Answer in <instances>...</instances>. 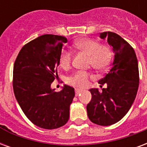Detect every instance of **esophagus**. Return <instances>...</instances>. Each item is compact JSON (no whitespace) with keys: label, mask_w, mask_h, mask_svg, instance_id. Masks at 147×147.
Instances as JSON below:
<instances>
[{"label":"esophagus","mask_w":147,"mask_h":147,"mask_svg":"<svg viewBox=\"0 0 147 147\" xmlns=\"http://www.w3.org/2000/svg\"><path fill=\"white\" fill-rule=\"evenodd\" d=\"M82 92V90H79V89H76V96H79V95H80Z\"/></svg>","instance_id":"1"}]
</instances>
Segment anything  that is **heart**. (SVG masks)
<instances>
[{
	"label": "heart",
	"instance_id": "b5f03b06",
	"mask_svg": "<svg viewBox=\"0 0 147 147\" xmlns=\"http://www.w3.org/2000/svg\"><path fill=\"white\" fill-rule=\"evenodd\" d=\"M75 47L82 53L88 57V63L96 69H106L109 65L113 56L112 49L108 45H100L98 41L89 38H82L76 41ZM72 55L69 51H63L59 57L61 68L68 69L71 64ZM92 76L87 71H78L68 79V82L78 88H85L88 85V79Z\"/></svg>",
	"mask_w": 147,
	"mask_h": 147
}]
</instances>
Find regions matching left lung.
I'll list each match as a JSON object with an SVG mask.
<instances>
[{
    "label": "left lung",
    "mask_w": 147,
    "mask_h": 147,
    "mask_svg": "<svg viewBox=\"0 0 147 147\" xmlns=\"http://www.w3.org/2000/svg\"><path fill=\"white\" fill-rule=\"evenodd\" d=\"M113 48V62L110 70L98 81L100 87L91 88L92 99L86 106L88 119L99 126L115 124L126 116L136 98L139 87L138 61L134 49L119 34L111 31L100 33Z\"/></svg>",
    "instance_id": "8db88e82"
}]
</instances>
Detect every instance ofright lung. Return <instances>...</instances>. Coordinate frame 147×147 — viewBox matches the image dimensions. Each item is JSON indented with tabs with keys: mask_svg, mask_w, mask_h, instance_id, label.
Wrapping results in <instances>:
<instances>
[{
	"mask_svg": "<svg viewBox=\"0 0 147 147\" xmlns=\"http://www.w3.org/2000/svg\"><path fill=\"white\" fill-rule=\"evenodd\" d=\"M66 42L63 36L41 35L23 46L14 65L13 88L19 106L31 123L46 129L68 122L75 97L71 86L65 85L58 92L51 88Z\"/></svg>",
	"mask_w": 147,
	"mask_h": 147,
	"instance_id": "add662e5",
	"label": "right lung"
}]
</instances>
